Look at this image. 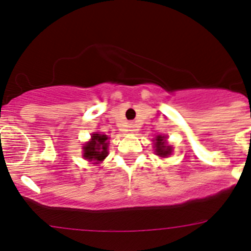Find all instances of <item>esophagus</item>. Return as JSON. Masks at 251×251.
<instances>
[{
  "mask_svg": "<svg viewBox=\"0 0 251 251\" xmlns=\"http://www.w3.org/2000/svg\"><path fill=\"white\" fill-rule=\"evenodd\" d=\"M128 132H134V131H136V125H134V124H130V125H128Z\"/></svg>",
  "mask_w": 251,
  "mask_h": 251,
  "instance_id": "esophagus-1",
  "label": "esophagus"
}]
</instances>
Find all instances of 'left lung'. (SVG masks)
Segmentation results:
<instances>
[{
	"label": "left lung",
	"mask_w": 251,
	"mask_h": 251,
	"mask_svg": "<svg viewBox=\"0 0 251 251\" xmlns=\"http://www.w3.org/2000/svg\"><path fill=\"white\" fill-rule=\"evenodd\" d=\"M155 151L156 155H159L161 157H167L168 155L172 154V147L167 146L166 144V137L160 134L155 138Z\"/></svg>",
	"instance_id": "obj_1"
}]
</instances>
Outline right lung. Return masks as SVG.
Instances as JSON below:
<instances>
[{"instance_id":"obj_1","label":"right lung","mask_w":251,"mask_h":251,"mask_svg":"<svg viewBox=\"0 0 251 251\" xmlns=\"http://www.w3.org/2000/svg\"><path fill=\"white\" fill-rule=\"evenodd\" d=\"M108 137L99 132L92 133L91 139L83 147V156L89 161L101 162L108 155Z\"/></svg>"}]
</instances>
